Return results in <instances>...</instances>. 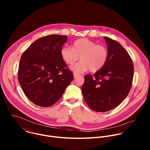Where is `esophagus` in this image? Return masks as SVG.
<instances>
[{
    "instance_id": "obj_1",
    "label": "esophagus",
    "mask_w": 150,
    "mask_h": 150,
    "mask_svg": "<svg viewBox=\"0 0 150 150\" xmlns=\"http://www.w3.org/2000/svg\"><path fill=\"white\" fill-rule=\"evenodd\" d=\"M78 75H78L77 74H76V73H74V78H76Z\"/></svg>"
}]
</instances>
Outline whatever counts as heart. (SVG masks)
<instances>
[{
  "label": "heart",
  "mask_w": 150,
  "mask_h": 150,
  "mask_svg": "<svg viewBox=\"0 0 150 150\" xmlns=\"http://www.w3.org/2000/svg\"><path fill=\"white\" fill-rule=\"evenodd\" d=\"M60 56L67 65H72L80 57L81 61L71 67V69L76 74L83 73L90 69L96 72L101 69L109 57V51L103 45L87 38H79L72 44V48L65 46L60 50Z\"/></svg>",
  "instance_id": "1"
}]
</instances>
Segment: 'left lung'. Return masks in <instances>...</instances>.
Segmentation results:
<instances>
[{"instance_id": "1", "label": "left lung", "mask_w": 150, "mask_h": 150, "mask_svg": "<svg viewBox=\"0 0 150 150\" xmlns=\"http://www.w3.org/2000/svg\"><path fill=\"white\" fill-rule=\"evenodd\" d=\"M109 57L93 75H85L82 87L84 100L94 111L115 109L127 97L132 87L134 64L129 54L117 41L104 37Z\"/></svg>"}]
</instances>
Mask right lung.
Segmentation results:
<instances>
[{"label":"right lung","instance_id":"add662e5","mask_svg":"<svg viewBox=\"0 0 150 150\" xmlns=\"http://www.w3.org/2000/svg\"><path fill=\"white\" fill-rule=\"evenodd\" d=\"M66 35L41 37L21 56L18 78L24 94L34 104L47 108L63 96L74 79L60 56Z\"/></svg>","mask_w":150,"mask_h":150}]
</instances>
